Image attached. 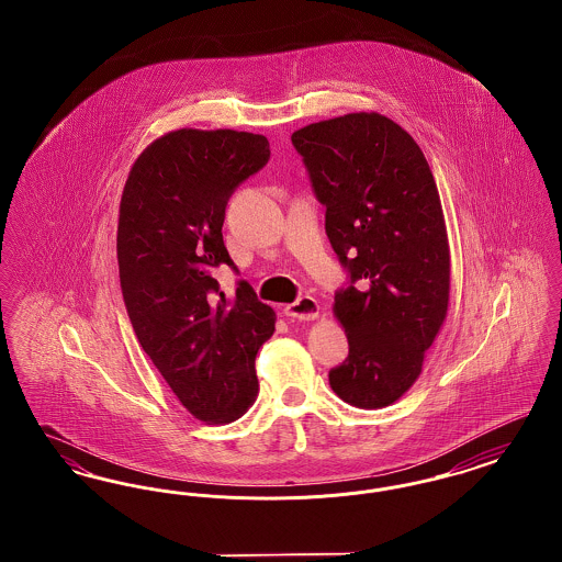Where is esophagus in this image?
Here are the masks:
<instances>
[{
    "label": "esophagus",
    "mask_w": 562,
    "mask_h": 562,
    "mask_svg": "<svg viewBox=\"0 0 562 562\" xmlns=\"http://www.w3.org/2000/svg\"><path fill=\"white\" fill-rule=\"evenodd\" d=\"M284 314L293 321H316L321 316V305L314 296H299L294 303L284 307Z\"/></svg>",
    "instance_id": "obj_1"
}]
</instances>
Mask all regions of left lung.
<instances>
[{"label":"left lung","mask_w":562,"mask_h":562,"mask_svg":"<svg viewBox=\"0 0 562 562\" xmlns=\"http://www.w3.org/2000/svg\"><path fill=\"white\" fill-rule=\"evenodd\" d=\"M291 140L349 276L333 307L349 353L330 387L358 408L390 406L422 374L449 310V238L428 160L381 113L316 122Z\"/></svg>","instance_id":"8db88e82"}]
</instances>
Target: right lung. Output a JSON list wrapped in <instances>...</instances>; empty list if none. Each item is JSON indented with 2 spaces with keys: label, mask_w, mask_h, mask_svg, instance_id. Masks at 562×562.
<instances>
[{
  "label": "right lung",
  "mask_w": 562,
  "mask_h": 562,
  "mask_svg": "<svg viewBox=\"0 0 562 562\" xmlns=\"http://www.w3.org/2000/svg\"><path fill=\"white\" fill-rule=\"evenodd\" d=\"M269 160L263 134L181 128L134 161L117 223L120 284L136 339L175 396L206 424H229L257 398L255 358L276 330L273 310L232 268L225 209Z\"/></svg>",
  "instance_id": "1"
}]
</instances>
